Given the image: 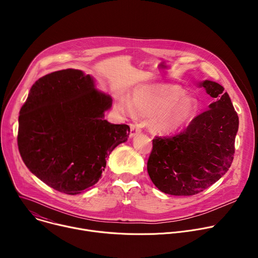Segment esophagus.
I'll return each mask as SVG.
<instances>
[{"mask_svg": "<svg viewBox=\"0 0 258 258\" xmlns=\"http://www.w3.org/2000/svg\"><path fill=\"white\" fill-rule=\"evenodd\" d=\"M141 132H142L141 128H140L137 124H135V123H132V124H131V133H130V137H131V138L135 137L136 135L140 134Z\"/></svg>", "mask_w": 258, "mask_h": 258, "instance_id": "34e87169", "label": "esophagus"}]
</instances>
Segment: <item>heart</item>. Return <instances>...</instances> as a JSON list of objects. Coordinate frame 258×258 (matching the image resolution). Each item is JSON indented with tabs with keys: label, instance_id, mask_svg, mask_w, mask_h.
Here are the masks:
<instances>
[{
	"label": "heart",
	"instance_id": "b5f03b06",
	"mask_svg": "<svg viewBox=\"0 0 258 258\" xmlns=\"http://www.w3.org/2000/svg\"><path fill=\"white\" fill-rule=\"evenodd\" d=\"M174 85H154L138 88L132 102L122 99L118 107L125 114L135 110L143 115L152 116L150 124L155 132L169 134L187 126L197 115L199 103L192 96Z\"/></svg>",
	"mask_w": 258,
	"mask_h": 258
}]
</instances>
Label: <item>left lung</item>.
<instances>
[{
    "instance_id": "8db88e82",
    "label": "left lung",
    "mask_w": 258,
    "mask_h": 258,
    "mask_svg": "<svg viewBox=\"0 0 258 258\" xmlns=\"http://www.w3.org/2000/svg\"><path fill=\"white\" fill-rule=\"evenodd\" d=\"M215 101L182 132L155 137L147 170L154 185L174 196L196 195L222 177L235 154L239 117L229 94L217 83L200 84Z\"/></svg>"
}]
</instances>
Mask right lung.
I'll return each instance as SVG.
<instances>
[{"mask_svg": "<svg viewBox=\"0 0 258 258\" xmlns=\"http://www.w3.org/2000/svg\"><path fill=\"white\" fill-rule=\"evenodd\" d=\"M111 104L82 70H59L36 81L20 109L17 135L27 168L68 195L94 186L106 158L130 135L127 124L104 119Z\"/></svg>", "mask_w": 258, "mask_h": 258, "instance_id": "add662e5", "label": "right lung"}]
</instances>
